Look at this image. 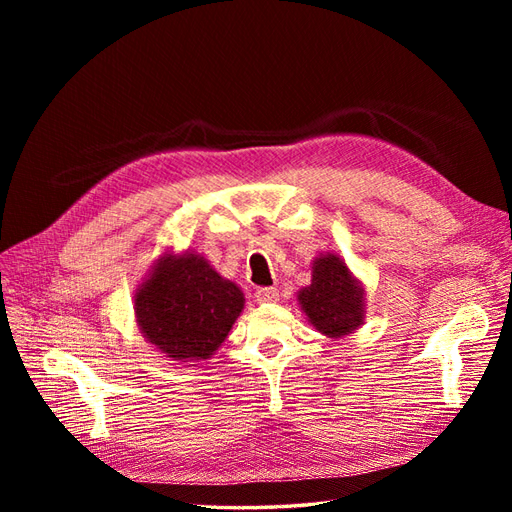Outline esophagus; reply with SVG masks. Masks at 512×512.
Here are the masks:
<instances>
[{
  "label": "esophagus",
  "instance_id": "1",
  "mask_svg": "<svg viewBox=\"0 0 512 512\" xmlns=\"http://www.w3.org/2000/svg\"><path fill=\"white\" fill-rule=\"evenodd\" d=\"M254 297H256L258 303H275L277 299H280V290H277V288H258Z\"/></svg>",
  "mask_w": 512,
  "mask_h": 512
}]
</instances>
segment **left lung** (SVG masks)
Instances as JSON below:
<instances>
[{
    "mask_svg": "<svg viewBox=\"0 0 512 512\" xmlns=\"http://www.w3.org/2000/svg\"><path fill=\"white\" fill-rule=\"evenodd\" d=\"M299 303L316 331L329 337L348 335L363 322V290L333 254L316 258L312 286L299 292Z\"/></svg>",
    "mask_w": 512,
    "mask_h": 512,
    "instance_id": "left-lung-1",
    "label": "left lung"
}]
</instances>
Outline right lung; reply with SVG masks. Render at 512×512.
I'll use <instances>...</instances> for the list:
<instances>
[{
	"label": "right lung",
	"instance_id": "1",
	"mask_svg": "<svg viewBox=\"0 0 512 512\" xmlns=\"http://www.w3.org/2000/svg\"><path fill=\"white\" fill-rule=\"evenodd\" d=\"M243 292L196 254L166 256L136 292L138 327L175 361H200L220 348L243 309Z\"/></svg>",
	"mask_w": 512,
	"mask_h": 512
}]
</instances>
